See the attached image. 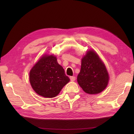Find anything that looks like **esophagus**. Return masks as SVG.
I'll use <instances>...</instances> for the list:
<instances>
[{
	"instance_id": "1",
	"label": "esophagus",
	"mask_w": 134,
	"mask_h": 134,
	"mask_svg": "<svg viewBox=\"0 0 134 134\" xmlns=\"http://www.w3.org/2000/svg\"><path fill=\"white\" fill-rule=\"evenodd\" d=\"M70 80L73 81L76 80V77L74 76H70Z\"/></svg>"
}]
</instances>
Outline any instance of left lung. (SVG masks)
<instances>
[{
	"instance_id": "8db88e82",
	"label": "left lung",
	"mask_w": 134,
	"mask_h": 134,
	"mask_svg": "<svg viewBox=\"0 0 134 134\" xmlns=\"http://www.w3.org/2000/svg\"><path fill=\"white\" fill-rule=\"evenodd\" d=\"M109 74L104 63L93 50L88 51L81 60L77 82L84 92L97 94L107 87Z\"/></svg>"
}]
</instances>
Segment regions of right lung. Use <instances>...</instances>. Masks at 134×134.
<instances>
[{
	"label": "right lung",
	"mask_w": 134,
	"mask_h": 134,
	"mask_svg": "<svg viewBox=\"0 0 134 134\" xmlns=\"http://www.w3.org/2000/svg\"><path fill=\"white\" fill-rule=\"evenodd\" d=\"M69 81L64 69L53 55H43L29 72L32 87L38 94L44 97L57 96Z\"/></svg>",
	"instance_id": "1"
}]
</instances>
